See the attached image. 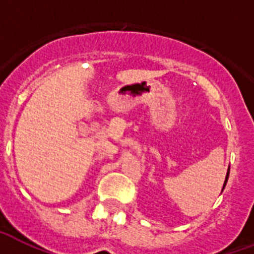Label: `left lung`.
<instances>
[{"instance_id":"obj_1","label":"left lung","mask_w":254,"mask_h":254,"mask_svg":"<svg viewBox=\"0 0 254 254\" xmlns=\"http://www.w3.org/2000/svg\"><path fill=\"white\" fill-rule=\"evenodd\" d=\"M228 178H229V168H228V172H227V176H225V182H224V186H223V190L227 186V182H228Z\"/></svg>"}]
</instances>
